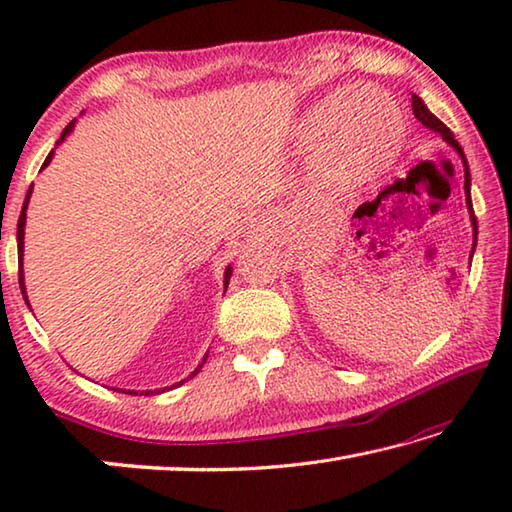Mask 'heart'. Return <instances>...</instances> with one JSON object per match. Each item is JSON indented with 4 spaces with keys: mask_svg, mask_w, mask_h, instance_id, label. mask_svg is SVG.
<instances>
[{
    "mask_svg": "<svg viewBox=\"0 0 512 512\" xmlns=\"http://www.w3.org/2000/svg\"><path fill=\"white\" fill-rule=\"evenodd\" d=\"M379 99L386 106V112L370 101L359 103V108H354L348 117V124L343 126L334 121L329 133L327 110L320 108L311 115L309 135L323 137L327 133L323 160L325 171L336 183L350 187L368 183L393 160L402 137V115L391 99Z\"/></svg>",
    "mask_w": 512,
    "mask_h": 512,
    "instance_id": "obj_1",
    "label": "heart"
}]
</instances>
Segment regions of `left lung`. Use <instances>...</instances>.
<instances>
[{"label":"left lung","mask_w":512,"mask_h":512,"mask_svg":"<svg viewBox=\"0 0 512 512\" xmlns=\"http://www.w3.org/2000/svg\"><path fill=\"white\" fill-rule=\"evenodd\" d=\"M411 108H413V115L418 117V121H422L424 126L431 128V131H436V133L443 135V140L452 144L454 149L458 151V155H461V158H463V164H465L467 210H470V216H472V225H474V246H476V216H474V207H472V198H470V169H467V160H465V153H463V149H461V144H458V142L454 140V133L449 131V128L443 124V121H440L427 106H424V101L418 97V94H413V97H411ZM472 250H474V248H472Z\"/></svg>","instance_id":"8db88e82"}]
</instances>
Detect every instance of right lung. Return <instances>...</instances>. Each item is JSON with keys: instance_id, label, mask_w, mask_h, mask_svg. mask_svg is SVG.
Wrapping results in <instances>:
<instances>
[{"instance_id": "right-lung-1", "label": "right lung", "mask_w": 512, "mask_h": 512, "mask_svg": "<svg viewBox=\"0 0 512 512\" xmlns=\"http://www.w3.org/2000/svg\"><path fill=\"white\" fill-rule=\"evenodd\" d=\"M72 126H74V121H69V124L65 126V131H63V135H60V140L56 142V146L65 140V137L72 133ZM51 155H54V151H51L49 155H47V160H45V164H42V167H47L49 164V160H51ZM33 187V185H31ZM29 196H31V189L27 192V198H24V205H22V212H20V221H17V262H20V289H22V296H24V300H27V291H24V275H22V253H24V223H27V205H29ZM230 268L228 271H225V284H228V280H230ZM27 305H29V300H27ZM205 363V361H203ZM201 370V366H198L192 375L189 377H194L196 372ZM180 384H183V381H180ZM180 384H176V386H180ZM119 393H131V395H137L135 391H119ZM153 393H158V391H144L142 395H153Z\"/></svg>"}]
</instances>
